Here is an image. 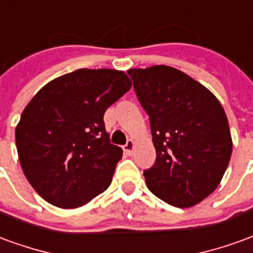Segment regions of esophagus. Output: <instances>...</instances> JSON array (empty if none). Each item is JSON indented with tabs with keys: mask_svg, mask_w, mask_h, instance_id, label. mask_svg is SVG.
<instances>
[{
	"mask_svg": "<svg viewBox=\"0 0 253 253\" xmlns=\"http://www.w3.org/2000/svg\"><path fill=\"white\" fill-rule=\"evenodd\" d=\"M134 149H135V142H134L132 139H128L126 145L123 146V150H125V153L128 154V156H131L132 152H134Z\"/></svg>",
	"mask_w": 253,
	"mask_h": 253,
	"instance_id": "obj_1",
	"label": "esophagus"
}]
</instances>
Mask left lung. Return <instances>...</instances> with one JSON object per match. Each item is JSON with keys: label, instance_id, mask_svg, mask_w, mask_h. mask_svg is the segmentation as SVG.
<instances>
[{"label": "left lung", "instance_id": "1", "mask_svg": "<svg viewBox=\"0 0 253 253\" xmlns=\"http://www.w3.org/2000/svg\"><path fill=\"white\" fill-rule=\"evenodd\" d=\"M150 121L157 159L143 172L149 190L175 207H192L221 183L232 156L222 105L202 84L175 67L130 69Z\"/></svg>", "mask_w": 253, "mask_h": 253}]
</instances>
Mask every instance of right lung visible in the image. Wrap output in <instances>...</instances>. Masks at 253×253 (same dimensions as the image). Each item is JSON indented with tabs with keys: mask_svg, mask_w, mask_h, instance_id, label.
Wrapping results in <instances>:
<instances>
[{
	"mask_svg": "<svg viewBox=\"0 0 253 253\" xmlns=\"http://www.w3.org/2000/svg\"><path fill=\"white\" fill-rule=\"evenodd\" d=\"M130 88L125 72L78 69L27 104L16 146L27 180L44 201L76 209L108 188L123 150L110 143L104 112Z\"/></svg>",
	"mask_w": 253,
	"mask_h": 253,
	"instance_id": "1",
	"label": "right lung"
}]
</instances>
